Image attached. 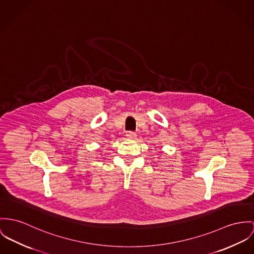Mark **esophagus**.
<instances>
[{
  "instance_id": "1",
  "label": "esophagus",
  "mask_w": 254,
  "mask_h": 254,
  "mask_svg": "<svg viewBox=\"0 0 254 254\" xmlns=\"http://www.w3.org/2000/svg\"><path fill=\"white\" fill-rule=\"evenodd\" d=\"M126 136H127V138H128V139L133 140V139L136 138V133L133 132V131H127V134H126Z\"/></svg>"
}]
</instances>
